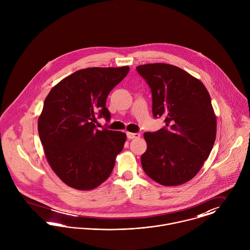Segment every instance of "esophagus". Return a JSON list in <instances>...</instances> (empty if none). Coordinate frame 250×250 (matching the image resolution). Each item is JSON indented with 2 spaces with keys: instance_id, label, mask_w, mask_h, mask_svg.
<instances>
[{
  "instance_id": "obj_1",
  "label": "esophagus",
  "mask_w": 250,
  "mask_h": 250,
  "mask_svg": "<svg viewBox=\"0 0 250 250\" xmlns=\"http://www.w3.org/2000/svg\"><path fill=\"white\" fill-rule=\"evenodd\" d=\"M126 135H127V138L130 139H137L140 138V133H131V132H127L126 133Z\"/></svg>"
}]
</instances>
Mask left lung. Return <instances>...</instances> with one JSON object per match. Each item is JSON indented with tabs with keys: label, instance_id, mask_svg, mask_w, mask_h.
Returning a JSON list of instances; mask_svg holds the SVG:
<instances>
[{
	"label": "left lung",
	"instance_id": "left-lung-1",
	"mask_svg": "<svg viewBox=\"0 0 250 250\" xmlns=\"http://www.w3.org/2000/svg\"><path fill=\"white\" fill-rule=\"evenodd\" d=\"M136 70L150 87L153 116L166 123L156 132L144 133V171L164 186L186 183L203 166L216 140L210 95L199 80L176 66L151 63Z\"/></svg>",
	"mask_w": 250,
	"mask_h": 250
}]
</instances>
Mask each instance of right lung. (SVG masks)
<instances>
[{"label": "right lung", "instance_id": "obj_1", "mask_svg": "<svg viewBox=\"0 0 250 250\" xmlns=\"http://www.w3.org/2000/svg\"><path fill=\"white\" fill-rule=\"evenodd\" d=\"M128 66L79 70L50 91L38 118V133L46 158L69 187L88 191L111 174L126 135L96 128V117L111 116L106 99L127 75Z\"/></svg>", "mask_w": 250, "mask_h": 250}]
</instances>
